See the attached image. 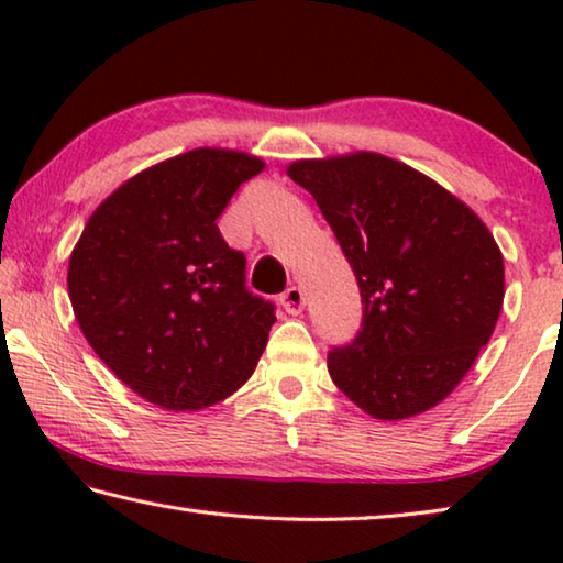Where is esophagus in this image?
Returning <instances> with one entry per match:
<instances>
[{
	"label": "esophagus",
	"instance_id": "34e87169",
	"mask_svg": "<svg viewBox=\"0 0 563 563\" xmlns=\"http://www.w3.org/2000/svg\"><path fill=\"white\" fill-rule=\"evenodd\" d=\"M280 305H283V310L288 312V316H298V312L302 310V305H305V295H302L298 285H290V288L280 295Z\"/></svg>",
	"mask_w": 563,
	"mask_h": 563
}]
</instances>
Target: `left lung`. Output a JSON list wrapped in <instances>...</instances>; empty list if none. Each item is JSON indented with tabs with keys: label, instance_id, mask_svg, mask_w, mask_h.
<instances>
[{
	"label": "left lung",
	"instance_id": "8db88e82",
	"mask_svg": "<svg viewBox=\"0 0 563 563\" xmlns=\"http://www.w3.org/2000/svg\"><path fill=\"white\" fill-rule=\"evenodd\" d=\"M355 273L362 325L328 352L332 383L377 419L434 407L470 373L504 302L489 228L432 178L383 154L295 161Z\"/></svg>",
	"mask_w": 563,
	"mask_h": 563
}]
</instances>
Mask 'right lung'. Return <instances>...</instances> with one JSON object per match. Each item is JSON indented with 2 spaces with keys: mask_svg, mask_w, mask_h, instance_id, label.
I'll use <instances>...</instances> for the list:
<instances>
[{
  "mask_svg": "<svg viewBox=\"0 0 563 563\" xmlns=\"http://www.w3.org/2000/svg\"><path fill=\"white\" fill-rule=\"evenodd\" d=\"M263 161L196 148L129 178L91 213L69 258V298L93 352L166 409L233 395L268 342L275 305L245 285V255L216 218Z\"/></svg>",
  "mask_w": 563,
  "mask_h": 563,
  "instance_id": "1",
  "label": "right lung"
}]
</instances>
